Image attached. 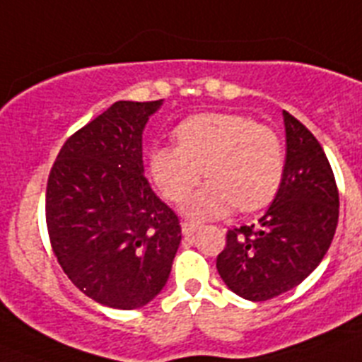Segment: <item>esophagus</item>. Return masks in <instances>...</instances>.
Here are the masks:
<instances>
[{"label": "esophagus", "instance_id": "1", "mask_svg": "<svg viewBox=\"0 0 362 362\" xmlns=\"http://www.w3.org/2000/svg\"><path fill=\"white\" fill-rule=\"evenodd\" d=\"M197 228H199V225H196V223H188V221H185L183 225H181V230H183L185 235H192Z\"/></svg>", "mask_w": 362, "mask_h": 362}]
</instances>
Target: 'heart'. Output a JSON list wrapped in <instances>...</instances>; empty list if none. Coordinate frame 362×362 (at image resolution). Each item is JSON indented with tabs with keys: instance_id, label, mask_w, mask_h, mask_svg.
I'll list each match as a JSON object with an SVG mask.
<instances>
[{
	"instance_id": "b5f03b06",
	"label": "heart",
	"mask_w": 362,
	"mask_h": 362,
	"mask_svg": "<svg viewBox=\"0 0 362 362\" xmlns=\"http://www.w3.org/2000/svg\"><path fill=\"white\" fill-rule=\"evenodd\" d=\"M177 145L153 146L150 174L163 197L179 203L199 183L185 212L196 219L223 216L233 204L254 212L279 192L284 150L270 127L233 112H204L187 117L174 132Z\"/></svg>"
}]
</instances>
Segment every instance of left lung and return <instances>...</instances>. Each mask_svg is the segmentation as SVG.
<instances>
[{
  "label": "left lung",
  "instance_id": "1",
  "mask_svg": "<svg viewBox=\"0 0 362 362\" xmlns=\"http://www.w3.org/2000/svg\"><path fill=\"white\" fill-rule=\"evenodd\" d=\"M283 117L286 163L276 199L257 225L228 230L217 255L221 279L248 300L274 299L303 283L337 228L339 190L325 150L292 114Z\"/></svg>",
  "mask_w": 362,
  "mask_h": 362
}]
</instances>
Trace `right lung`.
I'll use <instances>...</instances> for the list:
<instances>
[{
  "mask_svg": "<svg viewBox=\"0 0 362 362\" xmlns=\"http://www.w3.org/2000/svg\"><path fill=\"white\" fill-rule=\"evenodd\" d=\"M159 101H116L72 134L47 183L52 252L95 303L141 308L163 290L181 226L143 175V130Z\"/></svg>",
  "mask_w": 362,
  "mask_h": 362,
  "instance_id": "obj_1",
  "label": "right lung"
}]
</instances>
